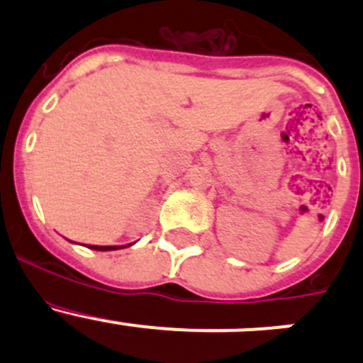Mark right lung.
I'll return each instance as SVG.
<instances>
[{"instance_id":"obj_1","label":"right lung","mask_w":363,"mask_h":363,"mask_svg":"<svg viewBox=\"0 0 363 363\" xmlns=\"http://www.w3.org/2000/svg\"><path fill=\"white\" fill-rule=\"evenodd\" d=\"M91 250H96V251H113V250H119V246H89ZM124 247V246H121Z\"/></svg>"}]
</instances>
